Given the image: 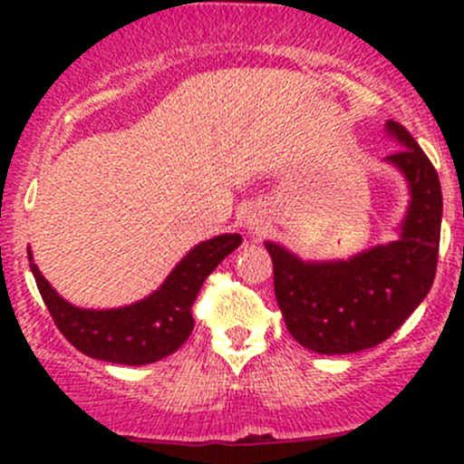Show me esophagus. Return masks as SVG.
<instances>
[{
    "instance_id": "esophagus-1",
    "label": "esophagus",
    "mask_w": 464,
    "mask_h": 464,
    "mask_svg": "<svg viewBox=\"0 0 464 464\" xmlns=\"http://www.w3.org/2000/svg\"><path fill=\"white\" fill-rule=\"evenodd\" d=\"M245 227L251 236H262V233H265L266 219L258 206H249V208L245 210Z\"/></svg>"
}]
</instances>
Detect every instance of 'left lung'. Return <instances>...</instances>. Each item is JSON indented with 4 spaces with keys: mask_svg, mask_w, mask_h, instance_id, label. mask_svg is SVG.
I'll list each match as a JSON object with an SVG mask.
<instances>
[{
    "mask_svg": "<svg viewBox=\"0 0 464 464\" xmlns=\"http://www.w3.org/2000/svg\"><path fill=\"white\" fill-rule=\"evenodd\" d=\"M386 132L401 148L383 161L404 175L411 195L397 240L323 262L265 242L285 325L312 353L375 348L413 314L433 285L442 222L438 172L404 125L388 121Z\"/></svg>",
    "mask_w": 464,
    "mask_h": 464,
    "instance_id": "1",
    "label": "left lung"
}]
</instances>
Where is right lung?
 <instances>
[{
	"label": "right lung",
	"instance_id": "1",
	"mask_svg": "<svg viewBox=\"0 0 464 464\" xmlns=\"http://www.w3.org/2000/svg\"><path fill=\"white\" fill-rule=\"evenodd\" d=\"M240 233H224L199 242L168 274L161 287L132 303L111 310H87L64 301L40 274L31 271L51 319L64 339L92 359L123 366H145L177 353L193 332V303L210 271L240 246Z\"/></svg>",
	"mask_w": 464,
	"mask_h": 464
}]
</instances>
